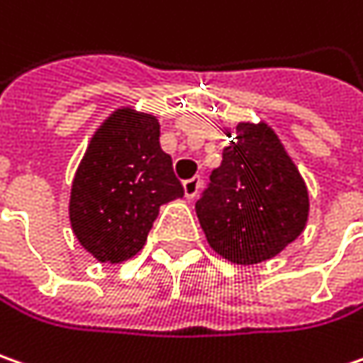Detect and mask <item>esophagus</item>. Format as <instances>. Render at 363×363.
<instances>
[{"label":"esophagus","instance_id":"34e87169","mask_svg":"<svg viewBox=\"0 0 363 363\" xmlns=\"http://www.w3.org/2000/svg\"><path fill=\"white\" fill-rule=\"evenodd\" d=\"M200 188H202V179H200L198 175L184 182V194H186V198H188V200L196 198V196H198V191H200Z\"/></svg>","mask_w":363,"mask_h":363}]
</instances>
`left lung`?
Returning <instances> with one entry per match:
<instances>
[{"instance_id": "8db88e82", "label": "left lung", "mask_w": 363, "mask_h": 363, "mask_svg": "<svg viewBox=\"0 0 363 363\" xmlns=\"http://www.w3.org/2000/svg\"><path fill=\"white\" fill-rule=\"evenodd\" d=\"M308 206L306 184L274 128L239 122L220 167L210 173L208 188L196 202V214L220 257L253 265L298 239Z\"/></svg>"}]
</instances>
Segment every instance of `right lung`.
Masks as SVG:
<instances>
[{
    "label": "right lung",
    "mask_w": 363,
    "mask_h": 363,
    "mask_svg": "<svg viewBox=\"0 0 363 363\" xmlns=\"http://www.w3.org/2000/svg\"><path fill=\"white\" fill-rule=\"evenodd\" d=\"M184 196L172 157L159 145V120L118 108L94 133L71 186L69 220L82 247L101 263L136 255L159 206Z\"/></svg>",
    "instance_id": "obj_1"
}]
</instances>
